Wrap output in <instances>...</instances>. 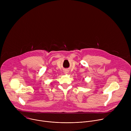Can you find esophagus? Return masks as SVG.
Instances as JSON below:
<instances>
[{"instance_id":"1","label":"esophagus","mask_w":131,"mask_h":131,"mask_svg":"<svg viewBox=\"0 0 131 131\" xmlns=\"http://www.w3.org/2000/svg\"><path fill=\"white\" fill-rule=\"evenodd\" d=\"M64 73H65V74H66V73H68V71L67 70H64Z\"/></svg>"}]
</instances>
